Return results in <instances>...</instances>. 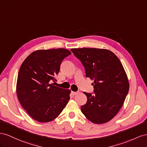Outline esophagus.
<instances>
[{
	"label": "esophagus",
	"instance_id": "1",
	"mask_svg": "<svg viewBox=\"0 0 147 147\" xmlns=\"http://www.w3.org/2000/svg\"><path fill=\"white\" fill-rule=\"evenodd\" d=\"M71 94H73V95H76L78 94V92H73V91H72V92H71Z\"/></svg>",
	"mask_w": 147,
	"mask_h": 147
}]
</instances>
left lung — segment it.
Masks as SVG:
<instances>
[{"label": "left lung", "instance_id": "obj_1", "mask_svg": "<svg viewBox=\"0 0 147 147\" xmlns=\"http://www.w3.org/2000/svg\"><path fill=\"white\" fill-rule=\"evenodd\" d=\"M85 68L86 76L94 79L93 93L84 92L87 100L81 110L95 124H103L118 113L129 92L126 73L119 58L107 49H71Z\"/></svg>", "mask_w": 147, "mask_h": 147}]
</instances>
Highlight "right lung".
I'll list each match as a JSON object with an SVG mask.
<instances>
[{
	"label": "right lung",
	"instance_id": "add662e5",
	"mask_svg": "<svg viewBox=\"0 0 147 147\" xmlns=\"http://www.w3.org/2000/svg\"><path fill=\"white\" fill-rule=\"evenodd\" d=\"M65 49L39 50L31 53L20 66L16 93L23 108L40 123L55 119L70 98L71 90L53 86L65 58L71 55Z\"/></svg>",
	"mask_w": 147,
	"mask_h": 147
}]
</instances>
